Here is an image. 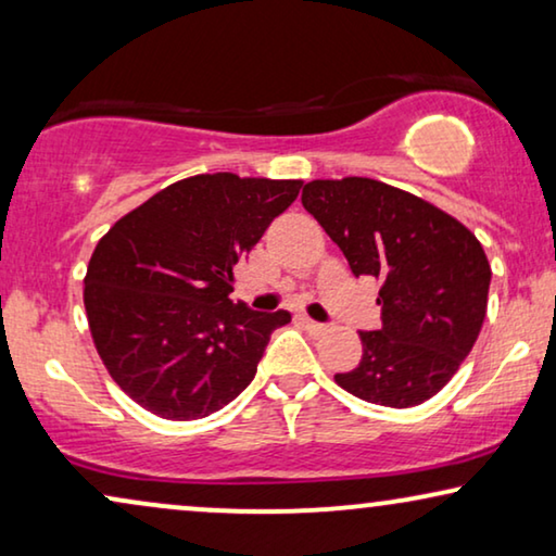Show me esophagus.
<instances>
[{
	"mask_svg": "<svg viewBox=\"0 0 556 556\" xmlns=\"http://www.w3.org/2000/svg\"><path fill=\"white\" fill-rule=\"evenodd\" d=\"M299 321L306 326V331H311V333H324L326 331L324 324H318V321H314V318H308V316H299Z\"/></svg>",
	"mask_w": 556,
	"mask_h": 556,
	"instance_id": "esophagus-1",
	"label": "esophagus"
}]
</instances>
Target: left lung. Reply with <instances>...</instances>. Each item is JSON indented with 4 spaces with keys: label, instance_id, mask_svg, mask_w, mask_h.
Listing matches in <instances>:
<instances>
[{
    "label": "left lung",
    "instance_id": "obj_1",
    "mask_svg": "<svg viewBox=\"0 0 556 556\" xmlns=\"http://www.w3.org/2000/svg\"><path fill=\"white\" fill-rule=\"evenodd\" d=\"M301 202L354 276L379 283L382 329L359 331L362 362L337 384L397 409L435 397L481 333L491 286L481 242L422 197L369 177L314 179Z\"/></svg>",
    "mask_w": 556,
    "mask_h": 556
}]
</instances>
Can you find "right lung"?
<instances>
[{
  "label": "right lung",
  "instance_id": "add662e5",
  "mask_svg": "<svg viewBox=\"0 0 556 556\" xmlns=\"http://www.w3.org/2000/svg\"><path fill=\"white\" fill-rule=\"evenodd\" d=\"M301 179L197 174L128 212L90 255L83 303L98 356L136 405L200 420L253 382L288 311L232 303L235 268Z\"/></svg>",
  "mask_w": 556,
  "mask_h": 556
}]
</instances>
